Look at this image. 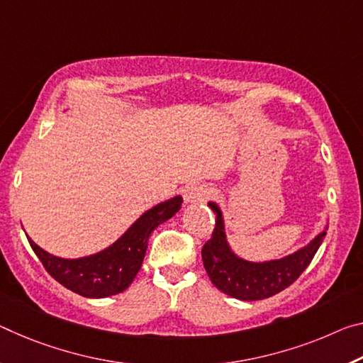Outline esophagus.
Masks as SVG:
<instances>
[{
	"mask_svg": "<svg viewBox=\"0 0 363 363\" xmlns=\"http://www.w3.org/2000/svg\"><path fill=\"white\" fill-rule=\"evenodd\" d=\"M213 192L210 187L203 186V184H194L186 191L184 194V200H186V203H199V202H205L206 199L210 197Z\"/></svg>",
	"mask_w": 363,
	"mask_h": 363,
	"instance_id": "34e87169",
	"label": "esophagus"
}]
</instances>
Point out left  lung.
<instances>
[{"label":"left lung","instance_id":"1","mask_svg":"<svg viewBox=\"0 0 363 363\" xmlns=\"http://www.w3.org/2000/svg\"><path fill=\"white\" fill-rule=\"evenodd\" d=\"M208 206L216 221L211 239L202 249L203 267L218 289L239 301H262L294 283L312 262L328 229L325 226L307 245L283 258L252 262L235 254L229 245L221 206L216 202H208Z\"/></svg>","mask_w":363,"mask_h":363}]
</instances>
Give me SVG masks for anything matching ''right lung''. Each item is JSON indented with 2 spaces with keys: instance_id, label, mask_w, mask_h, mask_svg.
Returning <instances> with one entry per match:
<instances>
[{
  "instance_id": "1",
  "label": "right lung",
  "mask_w": 363,
  "mask_h": 363,
  "mask_svg": "<svg viewBox=\"0 0 363 363\" xmlns=\"http://www.w3.org/2000/svg\"><path fill=\"white\" fill-rule=\"evenodd\" d=\"M182 197L164 200L137 218L118 240L96 254L80 258H62L43 250L28 238L32 250L47 272L69 291L89 298H103L128 289L139 273L145 257L148 238L161 223L181 210Z\"/></svg>"
}]
</instances>
